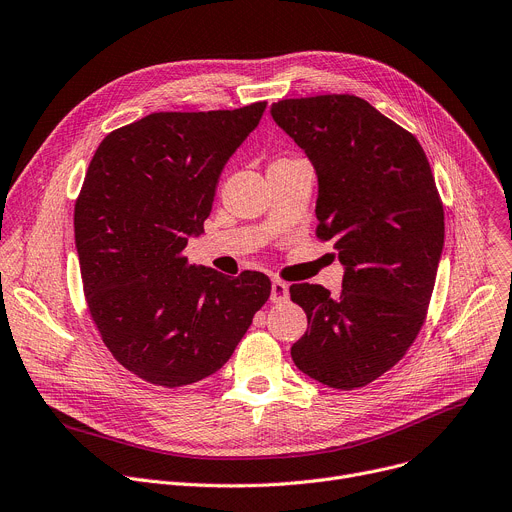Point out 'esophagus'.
I'll use <instances>...</instances> for the list:
<instances>
[{
	"mask_svg": "<svg viewBox=\"0 0 512 512\" xmlns=\"http://www.w3.org/2000/svg\"><path fill=\"white\" fill-rule=\"evenodd\" d=\"M288 298H290L288 284L280 282V280H273L271 282V296H269V300L273 304H282V302H288Z\"/></svg>",
	"mask_w": 512,
	"mask_h": 512,
	"instance_id": "esophagus-1",
	"label": "esophagus"
}]
</instances>
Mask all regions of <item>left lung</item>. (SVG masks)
<instances>
[{
    "mask_svg": "<svg viewBox=\"0 0 512 512\" xmlns=\"http://www.w3.org/2000/svg\"><path fill=\"white\" fill-rule=\"evenodd\" d=\"M275 124L318 177L316 237L345 267L333 296L294 284L308 318L292 359L312 380L353 390L394 367L421 331L445 239L443 204L416 138L349 94L282 100Z\"/></svg>",
    "mask_w": 512,
    "mask_h": 512,
    "instance_id": "obj_1",
    "label": "left lung"
}]
</instances>
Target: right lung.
I'll list each match as a JSON object with an SVG mask.
<instances>
[{
    "label": "right lung",
    "instance_id": "add662e5",
    "mask_svg": "<svg viewBox=\"0 0 512 512\" xmlns=\"http://www.w3.org/2000/svg\"><path fill=\"white\" fill-rule=\"evenodd\" d=\"M265 106L155 112L110 132L89 163L73 218L85 302L114 359L149 384L212 376L271 294L265 273L230 280L183 255Z\"/></svg>",
    "mask_w": 512,
    "mask_h": 512
}]
</instances>
